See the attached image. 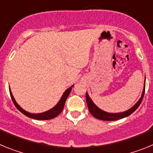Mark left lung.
<instances>
[{"label":"left lung","mask_w":153,"mask_h":153,"mask_svg":"<svg viewBox=\"0 0 153 153\" xmlns=\"http://www.w3.org/2000/svg\"><path fill=\"white\" fill-rule=\"evenodd\" d=\"M145 86L146 85H144V89H143V94H142V97L140 99V100L138 101V102L135 104L134 106H132L131 109H129V110L123 112V113H106V112L102 111V109H99V108L96 106L95 104L93 103V102L91 100V99L90 98V97H89V95L87 94V93H86V103H87V106H88L89 110H90V113H91L93 117H94L97 119H99V120H104V121H113V120H120V119L125 118V117H128V116L132 114V113L140 106V103H141L142 100H143V97H144V93H145Z\"/></svg>","instance_id":"1"}]
</instances>
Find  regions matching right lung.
Segmentation results:
<instances>
[{"mask_svg":"<svg viewBox=\"0 0 153 153\" xmlns=\"http://www.w3.org/2000/svg\"><path fill=\"white\" fill-rule=\"evenodd\" d=\"M72 86H70V88L67 89L66 91L64 92L63 93V95L62 96L61 99H60V100L59 101L57 104H56V106H54L53 108H52L51 109L48 110V111L45 112V113H36V114H33V113H30L28 112L25 111L24 109H23L21 106H19L18 104L17 103V102L15 101L14 98H13V95H12L11 91L10 90V97H11L12 101H13V104L15 105L16 108H17L18 110L21 112L23 114H24L27 117H30V118L34 119V120H51V119L55 118L56 117H57L58 115L60 114V113L62 112V110L63 109V107H64L65 102H66V100H67V97H68L69 94H70V91L72 90Z\"/></svg>","mask_w":153,"mask_h":153,"instance_id":"1","label":"right lung"}]
</instances>
